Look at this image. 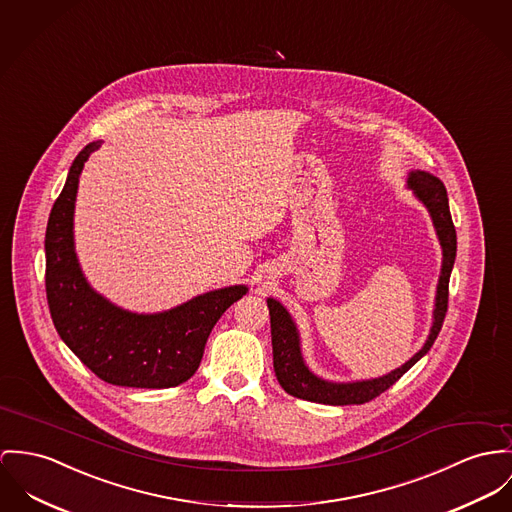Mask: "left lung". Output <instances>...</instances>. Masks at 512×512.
Wrapping results in <instances>:
<instances>
[{"label": "left lung", "instance_id": "8db88e82", "mask_svg": "<svg viewBox=\"0 0 512 512\" xmlns=\"http://www.w3.org/2000/svg\"><path fill=\"white\" fill-rule=\"evenodd\" d=\"M407 189H411L417 200L423 202L425 208L429 210L434 232L442 247V267H440L436 296H434L433 325L425 345L405 364H401L399 368H395L384 376L370 378V380H354V382H331L317 376L308 368L302 356L300 333L292 315L288 314V310L278 300L267 298L269 315H271L276 380L286 394L306 399V401L323 403V405H360L386 392L390 386H394L395 382L417 360H421L431 351L448 310V280L456 261V230L450 216L446 189L438 177L421 169H413L407 175Z\"/></svg>", "mask_w": 512, "mask_h": 512}]
</instances>
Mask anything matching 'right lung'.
Wrapping results in <instances>:
<instances>
[{"label": "right lung", "instance_id": "right-lung-1", "mask_svg": "<svg viewBox=\"0 0 512 512\" xmlns=\"http://www.w3.org/2000/svg\"><path fill=\"white\" fill-rule=\"evenodd\" d=\"M101 140L74 159L46 226V298L54 327L70 351L101 380L161 390L187 382L202 360L216 321L247 294L245 284L198 294L158 314H136L101 296L79 267L74 210L79 175Z\"/></svg>", "mask_w": 512, "mask_h": 512}]
</instances>
